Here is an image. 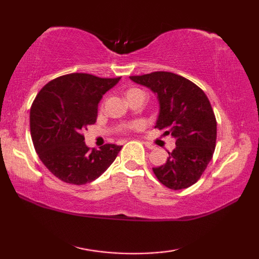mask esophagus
Returning a JSON list of instances; mask_svg holds the SVG:
<instances>
[{
    "label": "esophagus",
    "instance_id": "esophagus-1",
    "mask_svg": "<svg viewBox=\"0 0 259 259\" xmlns=\"http://www.w3.org/2000/svg\"><path fill=\"white\" fill-rule=\"evenodd\" d=\"M144 144H145V146H146L147 148H150V150H154V148H155V146L152 145V144H150V143H145V142H144Z\"/></svg>",
    "mask_w": 259,
    "mask_h": 259
}]
</instances>
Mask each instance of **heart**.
I'll return each mask as SVG.
<instances>
[{"mask_svg": "<svg viewBox=\"0 0 259 259\" xmlns=\"http://www.w3.org/2000/svg\"><path fill=\"white\" fill-rule=\"evenodd\" d=\"M140 93H143V91L140 90V89H137V88H133V89H129L128 91H126V98L130 97V96L135 95V94H140ZM143 94H144V93H143ZM138 126H140L139 122H135V123L130 124V125L128 126V129H135V128H138Z\"/></svg>", "mask_w": 259, "mask_h": 259, "instance_id": "b5f03b06", "label": "heart"}]
</instances>
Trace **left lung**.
I'll use <instances>...</instances> for the list:
<instances>
[{"label": "left lung", "instance_id": "1", "mask_svg": "<svg viewBox=\"0 0 259 259\" xmlns=\"http://www.w3.org/2000/svg\"><path fill=\"white\" fill-rule=\"evenodd\" d=\"M157 95L160 112L155 128L176 139L164 164L153 168L159 182L170 190H183L199 181L212 159L217 122L207 96L187 78L170 72L130 76Z\"/></svg>", "mask_w": 259, "mask_h": 259}]
</instances>
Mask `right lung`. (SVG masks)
<instances>
[{"label": "right lung", "mask_w": 259, "mask_h": 259, "mask_svg": "<svg viewBox=\"0 0 259 259\" xmlns=\"http://www.w3.org/2000/svg\"><path fill=\"white\" fill-rule=\"evenodd\" d=\"M121 77L72 73L42 88L30 107V136L38 157L60 181L74 185L94 182L116 159L122 146L90 150L83 131L97 120L98 104Z\"/></svg>", "instance_id": "right-lung-1"}]
</instances>
